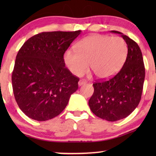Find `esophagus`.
Here are the masks:
<instances>
[{
  "mask_svg": "<svg viewBox=\"0 0 156 156\" xmlns=\"http://www.w3.org/2000/svg\"><path fill=\"white\" fill-rule=\"evenodd\" d=\"M87 83V82L85 80H80V81H79V82H78V84H79V86H82V85H83V84H85Z\"/></svg>",
  "mask_w": 156,
  "mask_h": 156,
  "instance_id": "34e87169",
  "label": "esophagus"
}]
</instances>
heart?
I'll return each mask as SVG.
<instances>
[{"instance_id":"1","label":"heart","mask_w":156,"mask_h":156,"mask_svg":"<svg viewBox=\"0 0 156 156\" xmlns=\"http://www.w3.org/2000/svg\"><path fill=\"white\" fill-rule=\"evenodd\" d=\"M74 50L64 55L66 66L72 74L82 76L89 69L97 78L112 77L122 67L128 53L126 42L121 37L93 35L83 38L74 45Z\"/></svg>"}]
</instances>
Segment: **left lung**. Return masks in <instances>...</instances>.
<instances>
[{
	"mask_svg": "<svg viewBox=\"0 0 156 156\" xmlns=\"http://www.w3.org/2000/svg\"><path fill=\"white\" fill-rule=\"evenodd\" d=\"M126 42L128 54L123 67L110 80L93 84L94 91L89 101L96 116L108 121L127 117L140 101L145 79V67L141 50L135 41L119 31Z\"/></svg>",
	"mask_w": 156,
	"mask_h": 156,
	"instance_id": "obj_1",
	"label": "left lung"
}]
</instances>
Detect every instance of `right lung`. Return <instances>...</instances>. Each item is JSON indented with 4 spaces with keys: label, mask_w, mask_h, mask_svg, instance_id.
I'll list each match as a JSON object with an SVG mask.
<instances>
[{
    "label": "right lung",
    "mask_w": 156,
    "mask_h": 156,
    "mask_svg": "<svg viewBox=\"0 0 156 156\" xmlns=\"http://www.w3.org/2000/svg\"><path fill=\"white\" fill-rule=\"evenodd\" d=\"M80 33L43 32L27 40L18 51L12 89L19 108L29 118L38 121L55 118L77 90L80 79L65 67L63 56Z\"/></svg>",
    "instance_id": "right-lung-1"
}]
</instances>
